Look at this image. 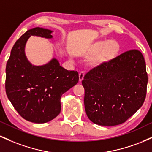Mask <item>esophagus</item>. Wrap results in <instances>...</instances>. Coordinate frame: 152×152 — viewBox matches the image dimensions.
I'll return each instance as SVG.
<instances>
[{
	"label": "esophagus",
	"mask_w": 152,
	"mask_h": 152,
	"mask_svg": "<svg viewBox=\"0 0 152 152\" xmlns=\"http://www.w3.org/2000/svg\"><path fill=\"white\" fill-rule=\"evenodd\" d=\"M83 77H84V73H83V71H81V72L79 73V81L80 82H81L82 81H83Z\"/></svg>",
	"instance_id": "1"
}]
</instances>
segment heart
<instances>
[{"label":"heart","mask_w":152,"mask_h":152,"mask_svg":"<svg viewBox=\"0 0 152 152\" xmlns=\"http://www.w3.org/2000/svg\"><path fill=\"white\" fill-rule=\"evenodd\" d=\"M119 50V44L115 40L99 41L88 46L82 54L85 56H92L89 64L93 67H99L114 60Z\"/></svg>","instance_id":"b5f03b06"}]
</instances>
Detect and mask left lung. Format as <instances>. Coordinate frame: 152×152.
<instances>
[{
    "label": "left lung",
    "instance_id": "obj_1",
    "mask_svg": "<svg viewBox=\"0 0 152 152\" xmlns=\"http://www.w3.org/2000/svg\"><path fill=\"white\" fill-rule=\"evenodd\" d=\"M147 83L145 61L137 49L94 68L82 81L87 116L101 126L124 123L144 104Z\"/></svg>",
    "mask_w": 152,
    "mask_h": 152
}]
</instances>
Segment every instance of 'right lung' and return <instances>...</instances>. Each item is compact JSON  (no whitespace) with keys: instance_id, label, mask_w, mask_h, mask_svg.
<instances>
[{"instance_id":"1","label":"right lung","mask_w":152,"mask_h":152,"mask_svg":"<svg viewBox=\"0 0 152 152\" xmlns=\"http://www.w3.org/2000/svg\"><path fill=\"white\" fill-rule=\"evenodd\" d=\"M52 31L36 27L27 31L13 46L6 69L7 96L20 116L43 124L61 112L62 94L78 83L77 71H68L56 58L41 66H32L25 55V45L31 36L52 38Z\"/></svg>"}]
</instances>
